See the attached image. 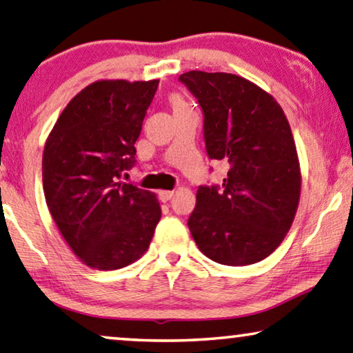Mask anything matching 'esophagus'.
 <instances>
[{
  "mask_svg": "<svg viewBox=\"0 0 353 353\" xmlns=\"http://www.w3.org/2000/svg\"><path fill=\"white\" fill-rule=\"evenodd\" d=\"M158 196H160L161 201H168V200H171L172 196H174V192H171V190H160V192H158Z\"/></svg>",
  "mask_w": 353,
  "mask_h": 353,
  "instance_id": "34e87169",
  "label": "esophagus"
}]
</instances>
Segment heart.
<instances>
[{
  "mask_svg": "<svg viewBox=\"0 0 353 353\" xmlns=\"http://www.w3.org/2000/svg\"><path fill=\"white\" fill-rule=\"evenodd\" d=\"M171 101V107L172 110H183V108H190V105H188L185 99H183L182 96H179V94H172V96L170 97Z\"/></svg>",
  "mask_w": 353,
  "mask_h": 353,
  "instance_id": "b5f03b06",
  "label": "heart"
}]
</instances>
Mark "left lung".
<instances>
[{
	"instance_id": "1",
	"label": "left lung",
	"mask_w": 353,
	"mask_h": 353,
	"mask_svg": "<svg viewBox=\"0 0 353 353\" xmlns=\"http://www.w3.org/2000/svg\"><path fill=\"white\" fill-rule=\"evenodd\" d=\"M179 79L205 113L211 160L230 165L222 190L200 187L188 228L206 257L250 265L270 256L294 221L301 165L288 118L275 97L250 79L192 70Z\"/></svg>"
}]
</instances>
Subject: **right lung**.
Wrapping results in <instances>:
<instances>
[{"instance_id": "obj_1", "label": "right lung", "mask_w": 353, "mask_h": 353, "mask_svg": "<svg viewBox=\"0 0 353 353\" xmlns=\"http://www.w3.org/2000/svg\"><path fill=\"white\" fill-rule=\"evenodd\" d=\"M158 81L99 79L59 115L43 152V190L56 225L83 264L123 269L145 254L161 217L155 193L120 181L134 166Z\"/></svg>"}]
</instances>
